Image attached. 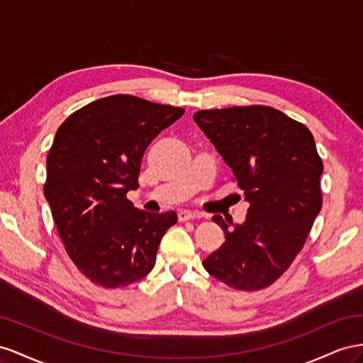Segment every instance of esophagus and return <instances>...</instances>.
Segmentation results:
<instances>
[{
	"mask_svg": "<svg viewBox=\"0 0 363 363\" xmlns=\"http://www.w3.org/2000/svg\"><path fill=\"white\" fill-rule=\"evenodd\" d=\"M178 217L181 222H187V220H193V219H199V217H202L201 213L198 211H190V210H181L178 213Z\"/></svg>",
	"mask_w": 363,
	"mask_h": 363,
	"instance_id": "34e87169",
	"label": "esophagus"
}]
</instances>
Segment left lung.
<instances>
[{
	"mask_svg": "<svg viewBox=\"0 0 363 363\" xmlns=\"http://www.w3.org/2000/svg\"><path fill=\"white\" fill-rule=\"evenodd\" d=\"M193 120L250 202L245 222L234 228L213 216L226 240L202 264L230 287L260 291L292 264L323 206L324 165L313 135L303 123L262 105L198 111Z\"/></svg>",
	"mask_w": 363,
	"mask_h": 363,
	"instance_id": "left-lung-1",
	"label": "left lung"
}]
</instances>
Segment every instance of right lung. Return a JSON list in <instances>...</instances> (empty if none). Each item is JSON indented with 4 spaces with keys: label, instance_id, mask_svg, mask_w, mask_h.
Masks as SVG:
<instances>
[{
    "label": "right lung",
    "instance_id": "1",
    "mask_svg": "<svg viewBox=\"0 0 363 363\" xmlns=\"http://www.w3.org/2000/svg\"><path fill=\"white\" fill-rule=\"evenodd\" d=\"M184 113L133 96H109L72 112L47 157L45 199L72 263L94 284L129 286L155 266L165 231L178 214L138 210L143 155Z\"/></svg>",
    "mask_w": 363,
    "mask_h": 363
}]
</instances>
